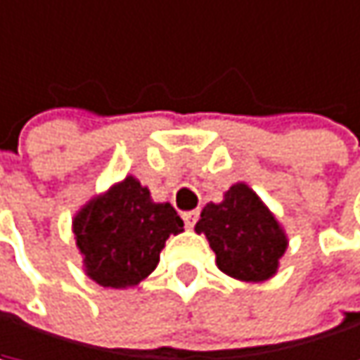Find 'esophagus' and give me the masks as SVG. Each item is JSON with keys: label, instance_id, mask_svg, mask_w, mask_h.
Listing matches in <instances>:
<instances>
[{"label": "esophagus", "instance_id": "obj_1", "mask_svg": "<svg viewBox=\"0 0 360 360\" xmlns=\"http://www.w3.org/2000/svg\"><path fill=\"white\" fill-rule=\"evenodd\" d=\"M197 218H199V210H193V212H184V214H182V220H184V224H186L188 229L195 226Z\"/></svg>", "mask_w": 360, "mask_h": 360}]
</instances>
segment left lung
Wrapping results in <instances>:
<instances>
[{"mask_svg":"<svg viewBox=\"0 0 360 360\" xmlns=\"http://www.w3.org/2000/svg\"><path fill=\"white\" fill-rule=\"evenodd\" d=\"M195 231L205 233L218 269L241 281L270 278L287 248L274 216L245 184L231 186L222 203H207Z\"/></svg>","mask_w":360,"mask_h":360,"instance_id":"obj_1","label":"left lung"}]
</instances>
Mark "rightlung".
I'll return each mask as SVG.
<instances>
[{
  "label": "right lung",
  "mask_w": 360,
  "mask_h": 360,
  "mask_svg": "<svg viewBox=\"0 0 360 360\" xmlns=\"http://www.w3.org/2000/svg\"><path fill=\"white\" fill-rule=\"evenodd\" d=\"M184 222L169 203H153L148 188L125 178L90 201L73 222L79 252L91 278L102 287H131L159 264L169 235Z\"/></svg>",
  "instance_id": "add662e5"
}]
</instances>
